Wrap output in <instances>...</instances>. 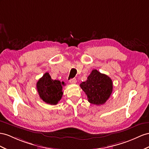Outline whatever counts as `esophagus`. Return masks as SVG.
<instances>
[{"label":"esophagus","instance_id":"1","mask_svg":"<svg viewBox=\"0 0 149 149\" xmlns=\"http://www.w3.org/2000/svg\"><path fill=\"white\" fill-rule=\"evenodd\" d=\"M69 82H70V84H75L76 82H77V80H76V79L74 78V79H70Z\"/></svg>","mask_w":149,"mask_h":149}]
</instances>
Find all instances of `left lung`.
<instances>
[{
	"label": "left lung",
	"instance_id": "left-lung-1",
	"mask_svg": "<svg viewBox=\"0 0 149 149\" xmlns=\"http://www.w3.org/2000/svg\"><path fill=\"white\" fill-rule=\"evenodd\" d=\"M80 86L86 94L88 101L96 105L104 104L113 91L111 78L96 69L93 70L87 79L82 82Z\"/></svg>",
	"mask_w": 149,
	"mask_h": 149
}]
</instances>
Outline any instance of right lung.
I'll list each match as a JSON object with an SVG mask.
<instances>
[{
    "label": "right lung",
    "instance_id": "1",
    "mask_svg": "<svg viewBox=\"0 0 149 149\" xmlns=\"http://www.w3.org/2000/svg\"><path fill=\"white\" fill-rule=\"evenodd\" d=\"M64 82L53 80L48 72L43 75L36 83L38 93L40 97L46 103L56 105L62 97V88Z\"/></svg>",
    "mask_w": 149,
    "mask_h": 149
}]
</instances>
